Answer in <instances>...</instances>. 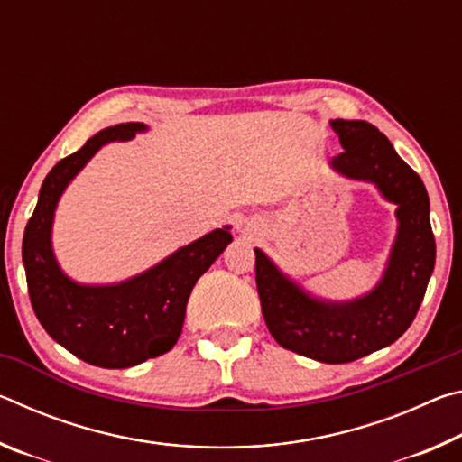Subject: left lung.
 <instances>
[{"instance_id": "1", "label": "left lung", "mask_w": 462, "mask_h": 462, "mask_svg": "<svg viewBox=\"0 0 462 462\" xmlns=\"http://www.w3.org/2000/svg\"><path fill=\"white\" fill-rule=\"evenodd\" d=\"M344 151L332 167L371 181L397 203L400 232L381 283L350 303L316 301L254 248L256 289L273 338L319 363H353L389 346L411 326L434 271L436 242L430 199L420 175L393 151L387 136L365 120H332Z\"/></svg>"}]
</instances>
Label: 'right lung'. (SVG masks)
<instances>
[{
    "instance_id": "1",
    "label": "right lung",
    "mask_w": 462,
    "mask_h": 462,
    "mask_svg": "<svg viewBox=\"0 0 462 462\" xmlns=\"http://www.w3.org/2000/svg\"><path fill=\"white\" fill-rule=\"evenodd\" d=\"M144 130L130 122L106 128L46 175L22 242L28 293L38 322L52 340L81 361L104 369H126L169 353L181 334L193 285L232 242L220 228L179 248L151 271L120 285L85 287L62 275L51 248V226L67 183L106 143Z\"/></svg>"
}]
</instances>
